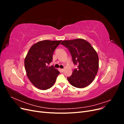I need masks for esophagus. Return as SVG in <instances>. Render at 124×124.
I'll return each mask as SVG.
<instances>
[{
  "mask_svg": "<svg viewBox=\"0 0 124 124\" xmlns=\"http://www.w3.org/2000/svg\"><path fill=\"white\" fill-rule=\"evenodd\" d=\"M60 71H61L62 72H63V71H64V69H60Z\"/></svg>",
  "mask_w": 124,
  "mask_h": 124,
  "instance_id": "34e87169",
  "label": "esophagus"
}]
</instances>
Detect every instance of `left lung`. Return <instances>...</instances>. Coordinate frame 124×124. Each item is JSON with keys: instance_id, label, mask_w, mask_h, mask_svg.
<instances>
[{"instance_id": "left-lung-1", "label": "left lung", "mask_w": 124, "mask_h": 124, "mask_svg": "<svg viewBox=\"0 0 124 124\" xmlns=\"http://www.w3.org/2000/svg\"><path fill=\"white\" fill-rule=\"evenodd\" d=\"M61 44L68 48L77 68L67 78L74 87L84 88L92 83L98 70V54L91 44L82 39L63 41Z\"/></svg>"}]
</instances>
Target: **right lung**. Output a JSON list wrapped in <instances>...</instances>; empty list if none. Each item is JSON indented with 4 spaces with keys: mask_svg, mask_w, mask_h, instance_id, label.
Here are the masks:
<instances>
[{
    "mask_svg": "<svg viewBox=\"0 0 124 124\" xmlns=\"http://www.w3.org/2000/svg\"><path fill=\"white\" fill-rule=\"evenodd\" d=\"M61 42L41 41L29 49L25 59V68L30 81L37 88L46 90L55 83L60 72L53 66L48 67V65L53 60L56 48Z\"/></svg>",
    "mask_w": 124,
    "mask_h": 124,
    "instance_id": "add662e5",
    "label": "right lung"
}]
</instances>
